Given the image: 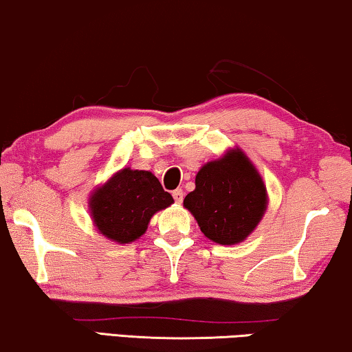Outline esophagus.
<instances>
[{
  "mask_svg": "<svg viewBox=\"0 0 352 352\" xmlns=\"http://www.w3.org/2000/svg\"><path fill=\"white\" fill-rule=\"evenodd\" d=\"M172 196H174L177 204H182L183 197H185V192H183V190H175L174 192H172Z\"/></svg>",
  "mask_w": 352,
  "mask_h": 352,
  "instance_id": "1",
  "label": "esophagus"
}]
</instances>
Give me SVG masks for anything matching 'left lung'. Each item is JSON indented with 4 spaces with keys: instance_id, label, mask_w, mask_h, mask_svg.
Listing matches in <instances>:
<instances>
[{
    "instance_id": "1",
    "label": "left lung",
    "mask_w": 352,
    "mask_h": 352,
    "mask_svg": "<svg viewBox=\"0 0 352 352\" xmlns=\"http://www.w3.org/2000/svg\"><path fill=\"white\" fill-rule=\"evenodd\" d=\"M206 237L234 245L258 226L267 206V192L258 170L240 150L207 162L196 175V190L183 201Z\"/></svg>"
}]
</instances>
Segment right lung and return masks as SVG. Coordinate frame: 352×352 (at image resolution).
I'll use <instances>...</instances> for the list:
<instances>
[{
	"label": "right lung",
	"mask_w": 352,
	"mask_h": 352,
	"mask_svg": "<svg viewBox=\"0 0 352 352\" xmlns=\"http://www.w3.org/2000/svg\"><path fill=\"white\" fill-rule=\"evenodd\" d=\"M172 202L174 199L151 172L126 167L96 190L90 207L99 232L113 242L129 243L145 232L158 210Z\"/></svg>",
	"instance_id": "1"
}]
</instances>
